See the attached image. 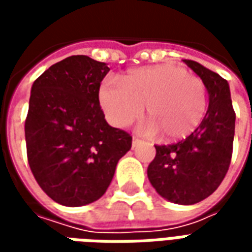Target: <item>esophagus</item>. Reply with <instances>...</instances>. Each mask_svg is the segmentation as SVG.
<instances>
[{
	"label": "esophagus",
	"mask_w": 252,
	"mask_h": 252,
	"mask_svg": "<svg viewBox=\"0 0 252 252\" xmlns=\"http://www.w3.org/2000/svg\"><path fill=\"white\" fill-rule=\"evenodd\" d=\"M139 143H140V140H139L137 137L133 136V139H132V148L136 147V146H137V144H139Z\"/></svg>",
	"instance_id": "1"
}]
</instances>
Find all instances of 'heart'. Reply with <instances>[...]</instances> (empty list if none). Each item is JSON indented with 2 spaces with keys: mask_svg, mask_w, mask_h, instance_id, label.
<instances>
[{
  "mask_svg": "<svg viewBox=\"0 0 252 252\" xmlns=\"http://www.w3.org/2000/svg\"><path fill=\"white\" fill-rule=\"evenodd\" d=\"M99 105L112 126L126 128L143 112L144 131L166 142L182 140L198 128L208 108V92L201 78L177 64H157L131 70L121 85L104 81Z\"/></svg>",
  "mask_w": 252,
  "mask_h": 252,
  "instance_id": "b5f03b06",
  "label": "heart"
}]
</instances>
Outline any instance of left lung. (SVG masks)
Masks as SVG:
<instances>
[{
    "label": "left lung",
    "mask_w": 252,
    "mask_h": 252,
    "mask_svg": "<svg viewBox=\"0 0 252 252\" xmlns=\"http://www.w3.org/2000/svg\"><path fill=\"white\" fill-rule=\"evenodd\" d=\"M184 62L205 83L208 110L198 128L186 139L169 146H155L157 155L148 166L147 175L163 198L193 205L209 197L227 174L236 116L227 81L194 61Z\"/></svg>",
    "instance_id": "obj_1"
}]
</instances>
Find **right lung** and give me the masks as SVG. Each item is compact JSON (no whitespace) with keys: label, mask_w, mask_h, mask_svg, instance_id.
<instances>
[{"label":"right lung","mask_w":252,"mask_h":252,"mask_svg":"<svg viewBox=\"0 0 252 252\" xmlns=\"http://www.w3.org/2000/svg\"><path fill=\"white\" fill-rule=\"evenodd\" d=\"M106 63L72 55L52 64L31 89L25 120L27 155L32 174L48 197L64 206L101 198L132 136L110 126L98 90Z\"/></svg>","instance_id":"add662e5"}]
</instances>
